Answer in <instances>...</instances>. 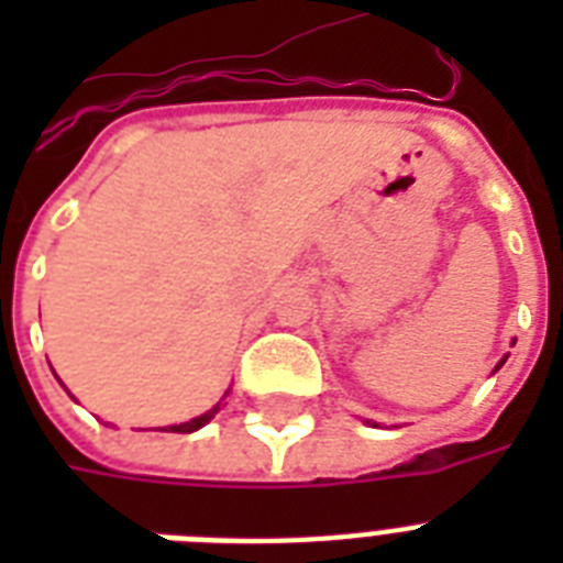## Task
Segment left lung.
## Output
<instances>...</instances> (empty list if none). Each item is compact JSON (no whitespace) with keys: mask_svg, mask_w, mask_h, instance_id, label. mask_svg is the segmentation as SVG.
<instances>
[{"mask_svg":"<svg viewBox=\"0 0 563 563\" xmlns=\"http://www.w3.org/2000/svg\"><path fill=\"white\" fill-rule=\"evenodd\" d=\"M511 344H515V342H511ZM506 360H508V353H506V356H503V360L497 362V368H494V371L503 368V365H506ZM365 423H368V427H379V423H374V420H365Z\"/></svg>","mask_w":563,"mask_h":563,"instance_id":"1","label":"left lung"}]
</instances>
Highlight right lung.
<instances>
[{
  "label": "right lung",
  "instance_id": "obj_1",
  "mask_svg": "<svg viewBox=\"0 0 563 563\" xmlns=\"http://www.w3.org/2000/svg\"><path fill=\"white\" fill-rule=\"evenodd\" d=\"M228 394H230V388H228V391H224V397H228ZM69 397H73V394H69ZM224 397H221V400H224ZM221 400L216 402V406H212L210 411H203V415H198V418L187 420V423H175V427H166V432H195V429L207 427V423H210V420L216 418V415H219Z\"/></svg>",
  "mask_w": 563,
  "mask_h": 563
}]
</instances>
